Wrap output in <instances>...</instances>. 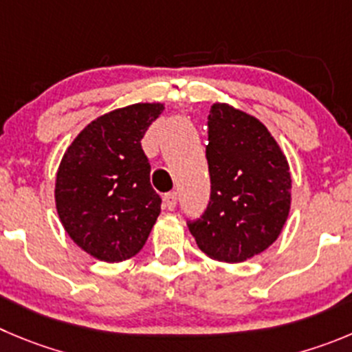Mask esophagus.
Instances as JSON below:
<instances>
[{
  "instance_id": "1",
  "label": "esophagus",
  "mask_w": 352,
  "mask_h": 352,
  "mask_svg": "<svg viewBox=\"0 0 352 352\" xmlns=\"http://www.w3.org/2000/svg\"><path fill=\"white\" fill-rule=\"evenodd\" d=\"M163 201H165V206L168 210H173L177 206V192L172 191V192H166L165 196H163Z\"/></svg>"
}]
</instances>
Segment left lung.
I'll return each mask as SVG.
<instances>
[{
    "label": "left lung",
    "mask_w": 352,
    "mask_h": 352,
    "mask_svg": "<svg viewBox=\"0 0 352 352\" xmlns=\"http://www.w3.org/2000/svg\"><path fill=\"white\" fill-rule=\"evenodd\" d=\"M210 201L187 221L199 250L219 262H243L276 241L288 219V161L267 128L228 104L208 114Z\"/></svg>",
    "instance_id": "obj_1"
}]
</instances>
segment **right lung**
<instances>
[{"label":"right lung","mask_w":352,"mask_h":352,"mask_svg":"<svg viewBox=\"0 0 352 352\" xmlns=\"http://www.w3.org/2000/svg\"><path fill=\"white\" fill-rule=\"evenodd\" d=\"M163 111L133 104L91 121L65 151L55 203L72 241L98 261L139 254L161 212L140 140Z\"/></svg>","instance_id":"right-lung-1"}]
</instances>
